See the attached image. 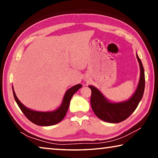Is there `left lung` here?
Segmentation results:
<instances>
[{
    "instance_id": "left-lung-1",
    "label": "left lung",
    "mask_w": 158,
    "mask_h": 158,
    "mask_svg": "<svg viewBox=\"0 0 158 158\" xmlns=\"http://www.w3.org/2000/svg\"><path fill=\"white\" fill-rule=\"evenodd\" d=\"M137 58L140 67V78L137 89L129 100L121 102H111L102 95L97 88L89 85L91 89L90 105L93 112L99 118L104 121L118 123L127 119L132 114L143 97L145 88V75L142 63Z\"/></svg>"
}]
</instances>
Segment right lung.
Listing matches in <instances>:
<instances>
[{
    "instance_id": "obj_1",
    "label": "right lung",
    "mask_w": 158,
    "mask_h": 158,
    "mask_svg": "<svg viewBox=\"0 0 158 158\" xmlns=\"http://www.w3.org/2000/svg\"><path fill=\"white\" fill-rule=\"evenodd\" d=\"M81 86L82 85L77 84L69 89L65 93L62 104L59 107L56 109L55 111L47 112L36 111L27 108L19 100L15 94L13 86L12 90L16 102H17L21 111L23 112V114L25 115L29 121L33 123L34 124L40 125V126H50V125L58 123L64 118L67 111L68 110L72 97L77 90L81 89Z\"/></svg>"
}]
</instances>
